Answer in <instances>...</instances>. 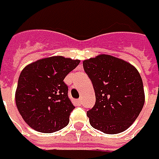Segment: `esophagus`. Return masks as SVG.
<instances>
[{"mask_svg":"<svg viewBox=\"0 0 159 159\" xmlns=\"http://www.w3.org/2000/svg\"><path fill=\"white\" fill-rule=\"evenodd\" d=\"M77 104L79 105V106H80L82 104V99L81 98H79V99L77 100Z\"/></svg>","mask_w":159,"mask_h":159,"instance_id":"1","label":"esophagus"}]
</instances>
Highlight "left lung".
<instances>
[{
    "label": "left lung",
    "instance_id": "1",
    "mask_svg": "<svg viewBox=\"0 0 159 159\" xmlns=\"http://www.w3.org/2000/svg\"><path fill=\"white\" fill-rule=\"evenodd\" d=\"M92 80L96 103L87 111L92 128L108 134L125 131L139 116L145 103L142 79L123 60L100 55L83 61Z\"/></svg>",
    "mask_w": 159,
    "mask_h": 159
}]
</instances>
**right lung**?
<instances>
[{"label":"right lung","mask_w":159,"mask_h":159,"mask_svg":"<svg viewBox=\"0 0 159 159\" xmlns=\"http://www.w3.org/2000/svg\"><path fill=\"white\" fill-rule=\"evenodd\" d=\"M80 62L79 60L52 56L38 60L22 70L15 101L24 121L31 128L49 134L68 124L75 107L63 80Z\"/></svg>","instance_id":"1"}]
</instances>
